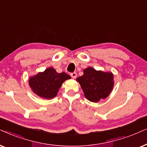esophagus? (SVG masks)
Masks as SVG:
<instances>
[{
    "label": "esophagus",
    "mask_w": 147,
    "mask_h": 147,
    "mask_svg": "<svg viewBox=\"0 0 147 147\" xmlns=\"http://www.w3.org/2000/svg\"><path fill=\"white\" fill-rule=\"evenodd\" d=\"M70 76H71V77L73 78V79H75V78L77 77V74L76 73V72H72V73H70Z\"/></svg>",
    "instance_id": "obj_1"
}]
</instances>
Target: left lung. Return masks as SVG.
Wrapping results in <instances>:
<instances>
[{
	"instance_id": "8db88e82",
	"label": "left lung",
	"mask_w": 147,
	"mask_h": 147,
	"mask_svg": "<svg viewBox=\"0 0 147 147\" xmlns=\"http://www.w3.org/2000/svg\"><path fill=\"white\" fill-rule=\"evenodd\" d=\"M86 98L92 102L105 99L110 93L113 86V76L111 72L97 71L91 67L84 70V74L78 77Z\"/></svg>"
}]
</instances>
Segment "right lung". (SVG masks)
<instances>
[{"mask_svg":"<svg viewBox=\"0 0 147 147\" xmlns=\"http://www.w3.org/2000/svg\"><path fill=\"white\" fill-rule=\"evenodd\" d=\"M69 75L62 72L58 73L53 68H48L44 72L29 80V86L38 96L46 99H52L57 95L59 88L66 79H70Z\"/></svg>","mask_w":147,"mask_h":147,"instance_id":"1","label":"right lung"}]
</instances>
